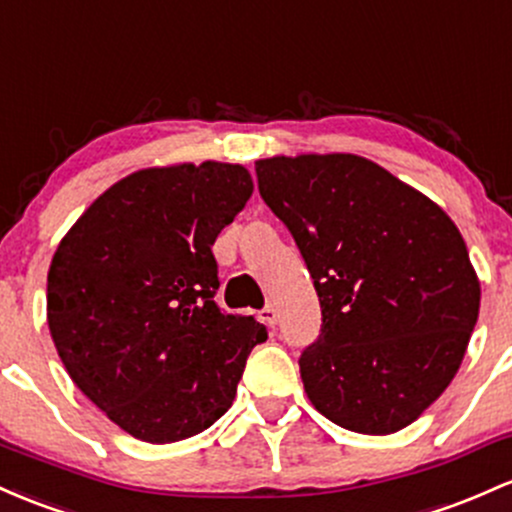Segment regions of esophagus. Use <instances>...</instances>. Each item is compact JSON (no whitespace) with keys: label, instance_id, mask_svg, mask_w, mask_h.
<instances>
[{"label":"esophagus","instance_id":"esophagus-1","mask_svg":"<svg viewBox=\"0 0 512 512\" xmlns=\"http://www.w3.org/2000/svg\"><path fill=\"white\" fill-rule=\"evenodd\" d=\"M277 318H279V313H277V308H274V306H265L260 311V320H262V323H267L269 328H274V325H277Z\"/></svg>","mask_w":512,"mask_h":512}]
</instances>
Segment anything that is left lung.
Here are the masks:
<instances>
[{
	"instance_id": "8db88e82",
	"label": "left lung",
	"mask_w": 512,
	"mask_h": 512,
	"mask_svg": "<svg viewBox=\"0 0 512 512\" xmlns=\"http://www.w3.org/2000/svg\"><path fill=\"white\" fill-rule=\"evenodd\" d=\"M255 170L318 291L323 325L299 359L308 398L345 430H403L454 379L479 318L462 233L367 157L279 155Z\"/></svg>"
}]
</instances>
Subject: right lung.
Segmentation results:
<instances>
[{"mask_svg":"<svg viewBox=\"0 0 512 512\" xmlns=\"http://www.w3.org/2000/svg\"><path fill=\"white\" fill-rule=\"evenodd\" d=\"M252 196L243 165L138 170L77 218L48 269V328L67 374L136 440L167 445L233 403L267 328L213 301L211 245Z\"/></svg>","mask_w":512,"mask_h":512,"instance_id":"right-lung-1","label":"right lung"}]
</instances>
